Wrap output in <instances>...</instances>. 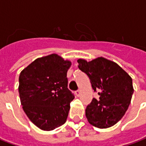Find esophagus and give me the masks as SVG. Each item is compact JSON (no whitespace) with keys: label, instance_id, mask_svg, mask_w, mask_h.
Masks as SVG:
<instances>
[{"label":"esophagus","instance_id":"1","mask_svg":"<svg viewBox=\"0 0 146 146\" xmlns=\"http://www.w3.org/2000/svg\"><path fill=\"white\" fill-rule=\"evenodd\" d=\"M76 96H78V97H79L80 95V90H78V91H76Z\"/></svg>","mask_w":146,"mask_h":146}]
</instances>
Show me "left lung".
Instances as JSON below:
<instances>
[{
  "label": "left lung",
  "instance_id": "obj_1",
  "mask_svg": "<svg viewBox=\"0 0 146 146\" xmlns=\"http://www.w3.org/2000/svg\"><path fill=\"white\" fill-rule=\"evenodd\" d=\"M78 68L88 76L99 100L92 99L85 110L88 121L98 128H108L121 119L131 103L132 78L118 64L103 57L88 62L80 58Z\"/></svg>",
  "mask_w": 146,
  "mask_h": 146
}]
</instances>
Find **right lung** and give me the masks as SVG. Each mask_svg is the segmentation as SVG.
<instances>
[{
  "label": "right lung",
  "mask_w": 146,
  "mask_h": 146,
  "mask_svg": "<svg viewBox=\"0 0 146 146\" xmlns=\"http://www.w3.org/2000/svg\"><path fill=\"white\" fill-rule=\"evenodd\" d=\"M72 65L57 54L38 58L22 70L19 92L24 112L34 125L52 131L66 123L74 95L67 88Z\"/></svg>",
  "instance_id": "obj_1"
}]
</instances>
